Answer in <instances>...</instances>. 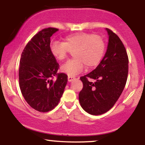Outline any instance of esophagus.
I'll use <instances>...</instances> for the list:
<instances>
[{"label":"esophagus","mask_w":145,"mask_h":145,"mask_svg":"<svg viewBox=\"0 0 145 145\" xmlns=\"http://www.w3.org/2000/svg\"><path fill=\"white\" fill-rule=\"evenodd\" d=\"M67 79L69 82H71V81L74 80L76 79V77H74V76H68Z\"/></svg>","instance_id":"esophagus-1"}]
</instances>
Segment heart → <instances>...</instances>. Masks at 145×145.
I'll return each instance as SVG.
<instances>
[{"label": "heart", "mask_w": 145, "mask_h": 145, "mask_svg": "<svg viewBox=\"0 0 145 145\" xmlns=\"http://www.w3.org/2000/svg\"><path fill=\"white\" fill-rule=\"evenodd\" d=\"M52 55L59 61L67 56L69 50H73L74 59L61 66V72L68 76H76L85 68L97 66L103 59L106 50V43L101 37L95 34L80 33L66 37L63 42L54 41L50 44Z\"/></svg>", "instance_id": "1"}]
</instances>
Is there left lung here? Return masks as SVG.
<instances>
[{"label":"left lung","instance_id":"1","mask_svg":"<svg viewBox=\"0 0 145 145\" xmlns=\"http://www.w3.org/2000/svg\"><path fill=\"white\" fill-rule=\"evenodd\" d=\"M106 30L108 44L104 58L93 71L80 78L83 88L79 93L80 104L93 115L104 114L114 106L123 91L128 75L125 48L115 33Z\"/></svg>","mask_w":145,"mask_h":145}]
</instances>
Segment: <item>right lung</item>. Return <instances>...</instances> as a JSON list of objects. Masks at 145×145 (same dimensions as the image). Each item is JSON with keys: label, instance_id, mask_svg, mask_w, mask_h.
Instances as JSON below:
<instances>
[{"label": "right lung", "instance_id": "right-lung-1", "mask_svg": "<svg viewBox=\"0 0 145 145\" xmlns=\"http://www.w3.org/2000/svg\"><path fill=\"white\" fill-rule=\"evenodd\" d=\"M58 31L48 28L37 33L24 48L20 61L22 94L31 107L41 112L57 106L67 82L65 74H56L59 64L50 50L51 36ZM55 75L54 81L52 78Z\"/></svg>", "mask_w": 145, "mask_h": 145}]
</instances>
